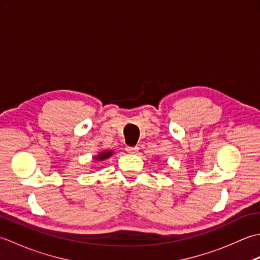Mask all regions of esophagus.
I'll use <instances>...</instances> for the list:
<instances>
[{
    "label": "esophagus",
    "mask_w": 260,
    "mask_h": 260,
    "mask_svg": "<svg viewBox=\"0 0 260 260\" xmlns=\"http://www.w3.org/2000/svg\"><path fill=\"white\" fill-rule=\"evenodd\" d=\"M125 150L127 153H131V154H135L139 152V147L137 146H126Z\"/></svg>",
    "instance_id": "34e87169"
}]
</instances>
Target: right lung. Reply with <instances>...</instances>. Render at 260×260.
I'll list each match as a JSON object with an SVG mask.
<instances>
[{
    "instance_id": "obj_1",
    "label": "right lung",
    "mask_w": 260,
    "mask_h": 260,
    "mask_svg": "<svg viewBox=\"0 0 260 260\" xmlns=\"http://www.w3.org/2000/svg\"><path fill=\"white\" fill-rule=\"evenodd\" d=\"M113 151H104V152H99L98 153V155H96L95 157V159H97V161H105V159H107V158H109L110 156L113 155Z\"/></svg>"
}]
</instances>
